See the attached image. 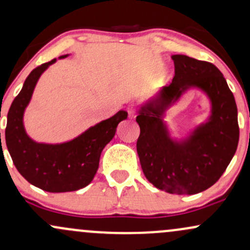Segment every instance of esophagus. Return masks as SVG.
I'll list each match as a JSON object with an SVG mask.
<instances>
[{
	"label": "esophagus",
	"instance_id": "obj_1",
	"mask_svg": "<svg viewBox=\"0 0 250 250\" xmlns=\"http://www.w3.org/2000/svg\"><path fill=\"white\" fill-rule=\"evenodd\" d=\"M128 115L130 119H135V116H136V111H135V109L133 107L128 108Z\"/></svg>",
	"mask_w": 250,
	"mask_h": 250
}]
</instances>
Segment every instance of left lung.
I'll return each mask as SVG.
<instances>
[{
    "label": "left lung",
    "mask_w": 250,
    "mask_h": 250,
    "mask_svg": "<svg viewBox=\"0 0 250 250\" xmlns=\"http://www.w3.org/2000/svg\"><path fill=\"white\" fill-rule=\"evenodd\" d=\"M173 81L139 109L136 149L143 174L169 194L193 195L214 185L233 159L239 143L237 107L222 73L213 63L186 55L171 56ZM189 88H199L211 102V114L188 137H171L165 111Z\"/></svg>",
    "instance_id": "obj_1"
}]
</instances>
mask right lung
<instances>
[{"mask_svg":"<svg viewBox=\"0 0 250 250\" xmlns=\"http://www.w3.org/2000/svg\"><path fill=\"white\" fill-rule=\"evenodd\" d=\"M55 62L54 59L39 65L25 79L8 111L5 143L16 169L28 182L49 193H65L84 188L93 181L103 148L115 136L117 125L127 119L128 113L117 111L70 141L55 145L34 141L25 133L24 110L40 76Z\"/></svg>","mask_w":250,"mask_h":250,"instance_id":"right-lung-1","label":"right lung"}]
</instances>
